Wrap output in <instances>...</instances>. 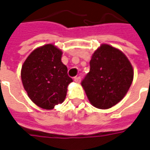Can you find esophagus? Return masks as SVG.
Masks as SVG:
<instances>
[{"label":"esophagus","instance_id":"34e87169","mask_svg":"<svg viewBox=\"0 0 150 150\" xmlns=\"http://www.w3.org/2000/svg\"><path fill=\"white\" fill-rule=\"evenodd\" d=\"M74 81H75V83H80V77H79V76H76V77H75V78H74Z\"/></svg>","mask_w":150,"mask_h":150}]
</instances>
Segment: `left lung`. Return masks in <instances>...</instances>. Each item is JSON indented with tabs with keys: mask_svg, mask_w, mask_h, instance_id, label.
I'll return each instance as SVG.
<instances>
[{
	"mask_svg": "<svg viewBox=\"0 0 150 150\" xmlns=\"http://www.w3.org/2000/svg\"><path fill=\"white\" fill-rule=\"evenodd\" d=\"M132 79V66L125 54L110 45L102 44L91 56L90 71L81 85L94 107L108 109L125 97Z\"/></svg>",
	"mask_w": 150,
	"mask_h": 150,
	"instance_id": "8db88e82",
	"label": "left lung"
}]
</instances>
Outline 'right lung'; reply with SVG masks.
I'll return each instance as SVG.
<instances>
[{
	"instance_id": "1",
	"label": "right lung",
	"mask_w": 150,
	"mask_h": 150,
	"mask_svg": "<svg viewBox=\"0 0 150 150\" xmlns=\"http://www.w3.org/2000/svg\"><path fill=\"white\" fill-rule=\"evenodd\" d=\"M62 50L53 44L34 50L21 67V78L28 96L43 109L50 110L65 100L73 82L62 62Z\"/></svg>"
}]
</instances>
